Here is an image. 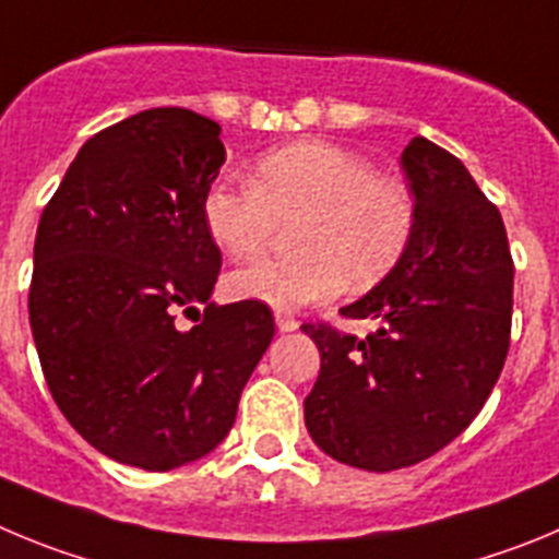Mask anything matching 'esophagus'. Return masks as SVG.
<instances>
[{"instance_id":"34e87169","label":"esophagus","mask_w":559,"mask_h":559,"mask_svg":"<svg viewBox=\"0 0 559 559\" xmlns=\"http://www.w3.org/2000/svg\"><path fill=\"white\" fill-rule=\"evenodd\" d=\"M275 325H278V331H295L298 329V317L292 314V311H275Z\"/></svg>"}]
</instances>
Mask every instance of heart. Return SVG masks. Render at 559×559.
Listing matches in <instances>:
<instances>
[{
  "instance_id": "obj_1",
  "label": "heart",
  "mask_w": 559,
  "mask_h": 559,
  "mask_svg": "<svg viewBox=\"0 0 559 559\" xmlns=\"http://www.w3.org/2000/svg\"><path fill=\"white\" fill-rule=\"evenodd\" d=\"M203 223L223 253L248 259L292 225L295 255H261L228 275V292L273 309L329 300L384 278L412 245L417 203L409 186L376 173L365 155L331 142H295L255 160L250 183L219 180Z\"/></svg>"
}]
</instances>
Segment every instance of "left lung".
<instances>
[{"instance_id": "8db88e82", "label": "left lung", "mask_w": 559, "mask_h": 559, "mask_svg": "<svg viewBox=\"0 0 559 559\" xmlns=\"http://www.w3.org/2000/svg\"><path fill=\"white\" fill-rule=\"evenodd\" d=\"M417 203L404 259L340 309L376 320L365 340L329 323L300 329L320 348L306 429L329 456L361 471L429 460L471 426L504 367L512 255L499 209L462 160L415 135L401 155Z\"/></svg>"}]
</instances>
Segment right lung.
<instances>
[{"mask_svg":"<svg viewBox=\"0 0 559 559\" xmlns=\"http://www.w3.org/2000/svg\"><path fill=\"white\" fill-rule=\"evenodd\" d=\"M219 133L186 108L99 130L35 234L29 325L55 404L94 449L144 471L217 449L275 334L267 304L211 300L223 253L203 200L225 164Z\"/></svg>","mask_w":559,"mask_h":559,"instance_id":"obj_1","label":"right lung"}]
</instances>
